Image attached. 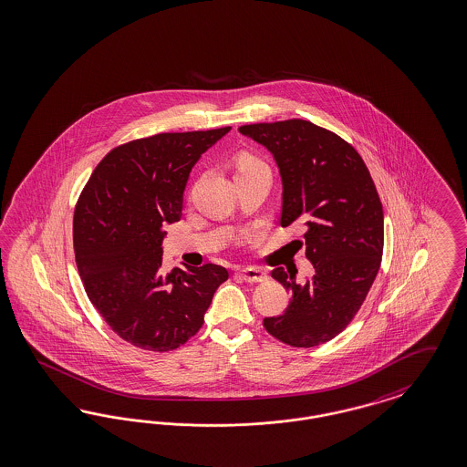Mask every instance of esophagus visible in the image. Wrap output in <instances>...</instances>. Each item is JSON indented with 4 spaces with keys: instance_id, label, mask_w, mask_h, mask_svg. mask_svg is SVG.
<instances>
[{
    "instance_id": "esophagus-1",
    "label": "esophagus",
    "mask_w": 467,
    "mask_h": 467,
    "mask_svg": "<svg viewBox=\"0 0 467 467\" xmlns=\"http://www.w3.org/2000/svg\"><path fill=\"white\" fill-rule=\"evenodd\" d=\"M239 275L243 277L245 283H264L268 279V274L265 272L264 268H258V266H245L243 268L241 272H239Z\"/></svg>"
}]
</instances>
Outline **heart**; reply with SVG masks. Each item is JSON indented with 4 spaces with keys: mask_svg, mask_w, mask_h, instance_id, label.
Wrapping results in <instances>:
<instances>
[{
    "mask_svg": "<svg viewBox=\"0 0 467 467\" xmlns=\"http://www.w3.org/2000/svg\"><path fill=\"white\" fill-rule=\"evenodd\" d=\"M253 169H266L264 163L258 162L256 159H253V157H243L239 162H237V174H241V172H245V171H253Z\"/></svg>",
    "mask_w": 467,
    "mask_h": 467,
    "instance_id": "b5f03b06",
    "label": "heart"
}]
</instances>
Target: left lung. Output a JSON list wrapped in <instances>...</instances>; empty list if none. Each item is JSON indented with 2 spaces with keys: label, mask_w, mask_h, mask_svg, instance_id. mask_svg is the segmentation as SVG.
I'll return each instance as SVG.
<instances>
[{
  "label": "left lung",
  "mask_w": 467,
  "mask_h": 467,
  "mask_svg": "<svg viewBox=\"0 0 467 467\" xmlns=\"http://www.w3.org/2000/svg\"><path fill=\"white\" fill-rule=\"evenodd\" d=\"M239 132L265 146L283 182L281 226L302 222L314 275L296 283L283 266L272 277L291 293L285 314L265 329L293 347L335 338L354 319L373 285L384 251V211L359 153L306 120L253 123Z\"/></svg>",
  "instance_id": "obj_1"
}]
</instances>
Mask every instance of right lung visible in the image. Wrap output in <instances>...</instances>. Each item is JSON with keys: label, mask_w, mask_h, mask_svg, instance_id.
<instances>
[{"label": "right lung", "mask_w": 467, "mask_h": 467, "mask_svg": "<svg viewBox=\"0 0 467 467\" xmlns=\"http://www.w3.org/2000/svg\"><path fill=\"white\" fill-rule=\"evenodd\" d=\"M232 127L167 132L111 150L81 192L75 258L87 296L129 344L167 352L192 338L228 272L220 265L162 272L163 226L182 218L193 165Z\"/></svg>", "instance_id": "1"}]
</instances>
